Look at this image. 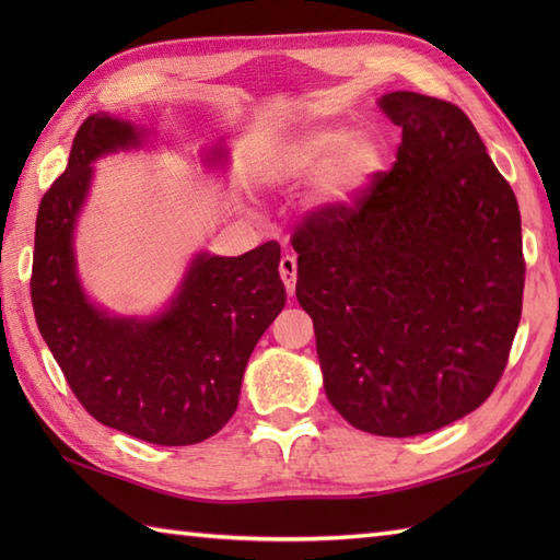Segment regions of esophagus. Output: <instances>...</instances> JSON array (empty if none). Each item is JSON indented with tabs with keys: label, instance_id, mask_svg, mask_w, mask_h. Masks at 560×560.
<instances>
[{
	"label": "esophagus",
	"instance_id": "1",
	"mask_svg": "<svg viewBox=\"0 0 560 560\" xmlns=\"http://www.w3.org/2000/svg\"><path fill=\"white\" fill-rule=\"evenodd\" d=\"M279 273H281L283 287H287V293L293 295L295 293V277H299V265H295V257L293 255H283L281 257Z\"/></svg>",
	"mask_w": 560,
	"mask_h": 560
}]
</instances>
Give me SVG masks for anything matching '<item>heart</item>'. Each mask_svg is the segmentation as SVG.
<instances>
[{
  "instance_id": "obj_1",
  "label": "heart",
  "mask_w": 560,
  "mask_h": 560,
  "mask_svg": "<svg viewBox=\"0 0 560 560\" xmlns=\"http://www.w3.org/2000/svg\"><path fill=\"white\" fill-rule=\"evenodd\" d=\"M385 168V147L347 127H315L279 141L261 163L269 185H291L315 175L313 201L323 209L355 205Z\"/></svg>"
}]
</instances>
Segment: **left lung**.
Instances as JSON below:
<instances>
[{
	"label": "left lung",
	"instance_id": "left-lung-1",
	"mask_svg": "<svg viewBox=\"0 0 560 560\" xmlns=\"http://www.w3.org/2000/svg\"><path fill=\"white\" fill-rule=\"evenodd\" d=\"M397 163L347 209L313 211L291 245L325 392L359 431L409 438L471 413L501 380L522 315L513 187L457 105L377 101Z\"/></svg>",
	"mask_w": 560,
	"mask_h": 560
}]
</instances>
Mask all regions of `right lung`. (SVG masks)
<instances>
[{
	"instance_id": "obj_1",
	"label": "right lung",
	"mask_w": 560,
	"mask_h": 560,
	"mask_svg": "<svg viewBox=\"0 0 560 560\" xmlns=\"http://www.w3.org/2000/svg\"><path fill=\"white\" fill-rule=\"evenodd\" d=\"M147 129L96 113L83 120L67 171L40 199L31 299L35 323L81 407L103 425L153 445H195L237 409L243 373L287 289L277 241L241 257L199 253L171 303L153 317L101 311L81 289L74 229L93 161L139 149ZM209 165L225 161L211 149Z\"/></svg>"
}]
</instances>
